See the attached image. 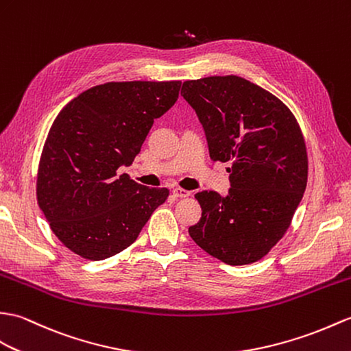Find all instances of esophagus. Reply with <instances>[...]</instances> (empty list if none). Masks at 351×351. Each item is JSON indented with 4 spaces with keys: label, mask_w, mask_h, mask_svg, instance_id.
Masks as SVG:
<instances>
[{
    "label": "esophagus",
    "mask_w": 351,
    "mask_h": 351,
    "mask_svg": "<svg viewBox=\"0 0 351 351\" xmlns=\"http://www.w3.org/2000/svg\"><path fill=\"white\" fill-rule=\"evenodd\" d=\"M172 194L175 195V197L182 199V197H189V195H190L191 193L186 191V190H182V189H173V190H172Z\"/></svg>",
    "instance_id": "1"
}]
</instances>
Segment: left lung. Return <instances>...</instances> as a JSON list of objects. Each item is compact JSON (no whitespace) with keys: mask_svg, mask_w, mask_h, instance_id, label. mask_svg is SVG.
Returning <instances> with one entry per match:
<instances>
[{"mask_svg":"<svg viewBox=\"0 0 351 351\" xmlns=\"http://www.w3.org/2000/svg\"><path fill=\"white\" fill-rule=\"evenodd\" d=\"M181 94L205 130L210 160L230 162L229 193L194 195L202 218L189 233L227 265L254 263L286 233L306 189V148L296 118L239 76L186 80Z\"/></svg>","mask_w":351,"mask_h":351,"instance_id":"8db88e82","label":"left lung"}]
</instances>
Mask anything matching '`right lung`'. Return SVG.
Instances as JSON below:
<instances>
[{
	"mask_svg": "<svg viewBox=\"0 0 351 351\" xmlns=\"http://www.w3.org/2000/svg\"><path fill=\"white\" fill-rule=\"evenodd\" d=\"M179 88V80L108 82L86 89L55 118L40 158L37 200L56 238L77 256L118 254L167 199V189L117 173L134 161Z\"/></svg>",
	"mask_w": 351,
	"mask_h": 351,
	"instance_id": "add662e5",
	"label": "right lung"
}]
</instances>
